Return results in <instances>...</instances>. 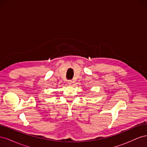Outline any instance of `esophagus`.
<instances>
[{"instance_id":"obj_1","label":"esophagus","mask_w":147,"mask_h":147,"mask_svg":"<svg viewBox=\"0 0 147 147\" xmlns=\"http://www.w3.org/2000/svg\"><path fill=\"white\" fill-rule=\"evenodd\" d=\"M67 83H68V84H69V85H71V84L73 83V81L72 80H69Z\"/></svg>"}]
</instances>
